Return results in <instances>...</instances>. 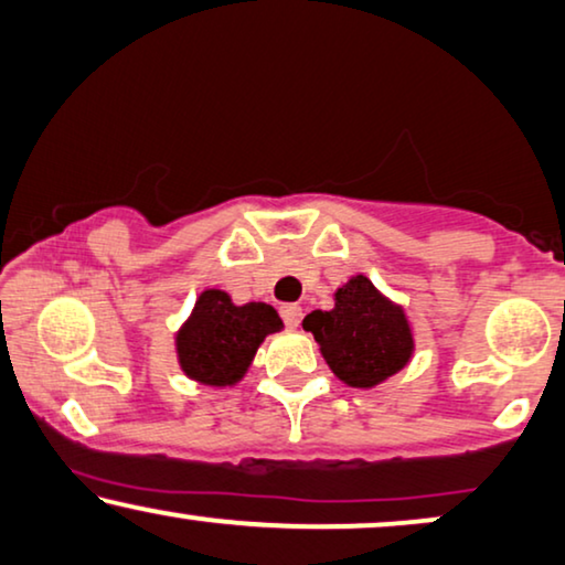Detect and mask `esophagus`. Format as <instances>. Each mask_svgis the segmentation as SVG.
I'll return each mask as SVG.
<instances>
[{"instance_id": "34e87169", "label": "esophagus", "mask_w": 565, "mask_h": 565, "mask_svg": "<svg viewBox=\"0 0 565 565\" xmlns=\"http://www.w3.org/2000/svg\"><path fill=\"white\" fill-rule=\"evenodd\" d=\"M281 318L289 328H297L299 322H302V307H299V305H284L281 307Z\"/></svg>"}]
</instances>
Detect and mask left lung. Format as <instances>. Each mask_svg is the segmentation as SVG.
<instances>
[{"instance_id": "1", "label": "left lung", "mask_w": 565, "mask_h": 565, "mask_svg": "<svg viewBox=\"0 0 565 565\" xmlns=\"http://www.w3.org/2000/svg\"><path fill=\"white\" fill-rule=\"evenodd\" d=\"M322 359L349 387H377L408 364L413 330L403 307L390 302L366 276H351L335 291V307L305 318Z\"/></svg>"}]
</instances>
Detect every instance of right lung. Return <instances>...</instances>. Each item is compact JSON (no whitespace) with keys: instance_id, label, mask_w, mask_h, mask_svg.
I'll use <instances>...</instances> for the list:
<instances>
[{"instance_id":"add662e5","label":"right lung","mask_w":565,"mask_h":565,"mask_svg":"<svg viewBox=\"0 0 565 565\" xmlns=\"http://www.w3.org/2000/svg\"><path fill=\"white\" fill-rule=\"evenodd\" d=\"M284 328L266 302L235 305L227 291L206 289L175 333L178 364L201 385L232 387L250 370L263 338Z\"/></svg>"}]
</instances>
